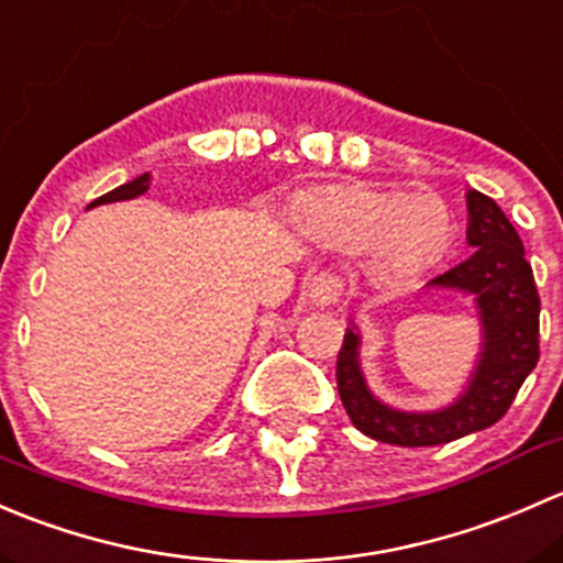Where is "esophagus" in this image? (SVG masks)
I'll return each mask as SVG.
<instances>
[{
  "label": "esophagus",
  "instance_id": "34e87169",
  "mask_svg": "<svg viewBox=\"0 0 563 563\" xmlns=\"http://www.w3.org/2000/svg\"><path fill=\"white\" fill-rule=\"evenodd\" d=\"M344 295V282L335 274H320L309 284V300L314 306H333Z\"/></svg>",
  "mask_w": 563,
  "mask_h": 563
}]
</instances>
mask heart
<instances>
[{"mask_svg":"<svg viewBox=\"0 0 563 563\" xmlns=\"http://www.w3.org/2000/svg\"><path fill=\"white\" fill-rule=\"evenodd\" d=\"M298 211L306 233L333 252L374 249V271L387 282L433 268L453 239V213L437 195L328 187L306 195Z\"/></svg>","mask_w":563,"mask_h":563,"instance_id":"obj_1","label":"heart"}]
</instances>
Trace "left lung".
<instances>
[{"mask_svg": "<svg viewBox=\"0 0 563 563\" xmlns=\"http://www.w3.org/2000/svg\"><path fill=\"white\" fill-rule=\"evenodd\" d=\"M472 254L433 276L428 289L472 295L479 320V355L453 404L431 411L396 409L371 393L361 368V330L346 328L335 379L352 426L398 448H433L490 428L507 415L520 385L540 361V295L523 243L488 195L466 192Z\"/></svg>", "mask_w": 563, "mask_h": 563, "instance_id": "8db88e82", "label": "left lung"}]
</instances>
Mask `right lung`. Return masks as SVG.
<instances>
[{"instance_id":"add662e5","label":"right lung","mask_w":563,"mask_h":563,"mask_svg":"<svg viewBox=\"0 0 563 563\" xmlns=\"http://www.w3.org/2000/svg\"><path fill=\"white\" fill-rule=\"evenodd\" d=\"M148 187H152V173H143V176L132 178V181L121 184V187H115V189H110V192H108V195L97 197V200H95V202H89V208H95V206H106V202H119V200H135V197L146 195V192H148Z\"/></svg>"}]
</instances>
